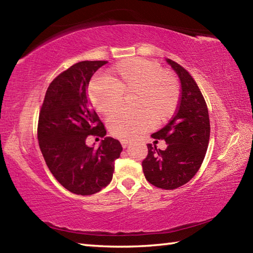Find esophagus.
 <instances>
[{"label":"esophagus","mask_w":253,"mask_h":253,"mask_svg":"<svg viewBox=\"0 0 253 253\" xmlns=\"http://www.w3.org/2000/svg\"><path fill=\"white\" fill-rule=\"evenodd\" d=\"M122 145H123V147H124V148H126V147H128V145H129V143H128V142H125V140H123V142H122Z\"/></svg>","instance_id":"1"}]
</instances>
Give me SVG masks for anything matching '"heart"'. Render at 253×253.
<instances>
[{
	"label": "heart",
	"mask_w": 253,
	"mask_h": 253,
	"mask_svg": "<svg viewBox=\"0 0 253 253\" xmlns=\"http://www.w3.org/2000/svg\"><path fill=\"white\" fill-rule=\"evenodd\" d=\"M136 92V110H121L108 121L109 131L122 140H131L156 123L173 116L179 102V84L172 72L152 60L132 58L118 62L106 78H96L88 88L98 113L108 116L123 104L124 95Z\"/></svg>",
	"instance_id": "heart-1"
}]
</instances>
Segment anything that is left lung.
I'll return each mask as SVG.
<instances>
[{
  "label": "left lung",
  "instance_id": "1",
  "mask_svg": "<svg viewBox=\"0 0 253 253\" xmlns=\"http://www.w3.org/2000/svg\"><path fill=\"white\" fill-rule=\"evenodd\" d=\"M166 61L181 81V98L174 117L152 135L154 139L165 140L168 147L161 151L148 144L142 166L154 186L174 190L190 181L202 165L209 146L210 118L207 102L192 76L173 60Z\"/></svg>",
  "mask_w": 253,
  "mask_h": 253
}]
</instances>
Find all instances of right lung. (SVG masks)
Masks as SVG:
<instances>
[{"mask_svg":"<svg viewBox=\"0 0 253 253\" xmlns=\"http://www.w3.org/2000/svg\"><path fill=\"white\" fill-rule=\"evenodd\" d=\"M107 62L81 61L61 72L48 87L39 115L38 139L46 165L63 187L78 195L95 194L108 185L123 151L111 137L97 149L85 144L89 135H106L87 88Z\"/></svg>","mask_w":253,"mask_h":253,"instance_id":"obj_1","label":"right lung"}]
</instances>
